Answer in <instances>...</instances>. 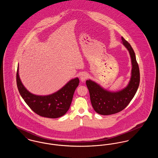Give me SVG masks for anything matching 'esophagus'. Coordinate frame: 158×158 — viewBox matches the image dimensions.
Instances as JSON below:
<instances>
[{
    "mask_svg": "<svg viewBox=\"0 0 158 158\" xmlns=\"http://www.w3.org/2000/svg\"><path fill=\"white\" fill-rule=\"evenodd\" d=\"M88 74L86 73H83L80 76V80H81V81H84L85 80H86L88 78Z\"/></svg>",
    "mask_w": 158,
    "mask_h": 158,
    "instance_id": "34e87169",
    "label": "esophagus"
}]
</instances>
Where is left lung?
I'll list each match as a JSON object with an SVG mask.
<instances>
[{
  "instance_id": "obj_1",
  "label": "left lung",
  "mask_w": 158,
  "mask_h": 158,
  "mask_svg": "<svg viewBox=\"0 0 158 158\" xmlns=\"http://www.w3.org/2000/svg\"><path fill=\"white\" fill-rule=\"evenodd\" d=\"M121 38L123 44L130 52L132 63L131 77L128 86L120 91L111 92L90 80L86 82L92 106L96 113L101 115H111L124 110L133 98L139 85L140 72L135 53L130 44L123 37Z\"/></svg>"
}]
</instances>
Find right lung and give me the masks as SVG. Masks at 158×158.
<instances>
[{"mask_svg": "<svg viewBox=\"0 0 158 158\" xmlns=\"http://www.w3.org/2000/svg\"><path fill=\"white\" fill-rule=\"evenodd\" d=\"M16 73V83L18 90L27 105L38 115L56 118L60 117L68 112L71 105L74 92L79 85V79L76 78L69 81L56 92L47 95H35L27 90L23 86L18 73Z\"/></svg>", "mask_w": 158, "mask_h": 158, "instance_id": "obj_1", "label": "right lung"}]
</instances>
